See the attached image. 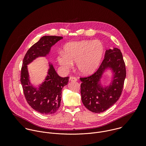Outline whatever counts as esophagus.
<instances>
[{
	"instance_id": "obj_1",
	"label": "esophagus",
	"mask_w": 146,
	"mask_h": 146,
	"mask_svg": "<svg viewBox=\"0 0 146 146\" xmlns=\"http://www.w3.org/2000/svg\"><path fill=\"white\" fill-rule=\"evenodd\" d=\"M70 80L71 82H76L77 81V79L75 77H74V76H70Z\"/></svg>"
}]
</instances>
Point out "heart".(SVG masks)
I'll use <instances>...</instances> for the list:
<instances>
[{"label": "heart", "mask_w": 146, "mask_h": 146, "mask_svg": "<svg viewBox=\"0 0 146 146\" xmlns=\"http://www.w3.org/2000/svg\"><path fill=\"white\" fill-rule=\"evenodd\" d=\"M104 53V46L98 40H84L69 42L65 45L64 52L60 51L57 60L67 71L76 62L80 72L85 75L94 73L99 67Z\"/></svg>", "instance_id": "heart-1"}]
</instances>
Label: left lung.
<instances>
[{"mask_svg":"<svg viewBox=\"0 0 146 146\" xmlns=\"http://www.w3.org/2000/svg\"><path fill=\"white\" fill-rule=\"evenodd\" d=\"M111 70V83L104 87L100 79L106 69ZM126 77V68L120 49L113 48L106 50L104 58L93 75L80 78L82 101L84 106L94 113H101L112 106L121 96Z\"/></svg>","mask_w":146,"mask_h":146,"instance_id":"obj_1","label":"left lung"}]
</instances>
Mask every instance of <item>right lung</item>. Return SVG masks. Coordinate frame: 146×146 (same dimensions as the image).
<instances>
[{
    "instance_id": "right-lung-1",
    "label": "right lung",
    "mask_w": 146,
    "mask_h": 146,
    "mask_svg": "<svg viewBox=\"0 0 146 146\" xmlns=\"http://www.w3.org/2000/svg\"><path fill=\"white\" fill-rule=\"evenodd\" d=\"M63 39L62 36H44L34 44L26 53L21 68V83L27 102L34 110L43 115H52L60 107L62 89L66 85L69 77L62 78L56 72L53 66L49 62L48 75L39 88L30 83L27 64L39 57H45L51 47Z\"/></svg>"
}]
</instances>
